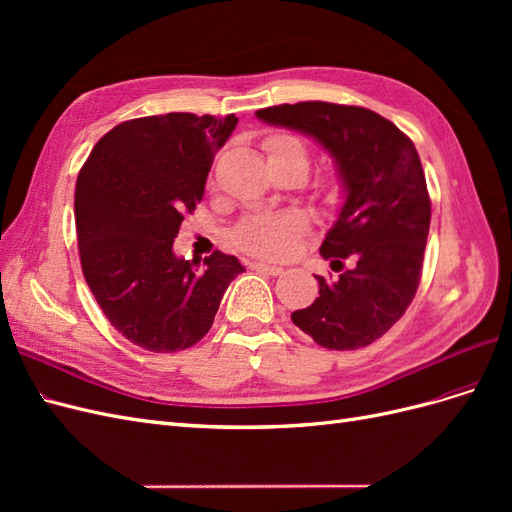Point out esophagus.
Here are the masks:
<instances>
[{
    "mask_svg": "<svg viewBox=\"0 0 512 512\" xmlns=\"http://www.w3.org/2000/svg\"><path fill=\"white\" fill-rule=\"evenodd\" d=\"M252 269L262 271V273H269V275H273V277H277V275H282V273H284V269H282V267H277V265H267V262H252Z\"/></svg>",
    "mask_w": 512,
    "mask_h": 512,
    "instance_id": "esophagus-1",
    "label": "esophagus"
}]
</instances>
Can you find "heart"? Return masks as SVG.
<instances>
[{"mask_svg": "<svg viewBox=\"0 0 512 512\" xmlns=\"http://www.w3.org/2000/svg\"><path fill=\"white\" fill-rule=\"evenodd\" d=\"M262 147H265L271 168H297L301 177L307 173L309 149L301 138L292 134H273ZM299 230L301 222L294 215H250L235 228L232 239L243 252L282 258L292 250Z\"/></svg>", "mask_w": 512, "mask_h": 512, "instance_id": "heart-1", "label": "heart"}]
</instances>
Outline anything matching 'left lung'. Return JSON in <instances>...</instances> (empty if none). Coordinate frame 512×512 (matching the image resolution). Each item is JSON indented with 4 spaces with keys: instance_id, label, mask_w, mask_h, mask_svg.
<instances>
[{
    "instance_id": "8db88e82",
    "label": "left lung",
    "mask_w": 512,
    "mask_h": 512,
    "mask_svg": "<svg viewBox=\"0 0 512 512\" xmlns=\"http://www.w3.org/2000/svg\"><path fill=\"white\" fill-rule=\"evenodd\" d=\"M256 115L314 136L346 188L320 245L322 258L342 273L337 280L316 275L320 297L290 318L322 348H365L406 314L421 282L431 200L416 147L393 121L363 106L297 102Z\"/></svg>"
}]
</instances>
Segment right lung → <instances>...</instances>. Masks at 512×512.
Instances as JSON below:
<instances>
[{"label":"right lung","instance_id":"obj_1","mask_svg":"<svg viewBox=\"0 0 512 512\" xmlns=\"http://www.w3.org/2000/svg\"><path fill=\"white\" fill-rule=\"evenodd\" d=\"M235 115L166 113L106 132L83 164L74 192L76 241L85 282L102 314L132 344L177 352L207 335L228 284L243 273L235 256L177 258L185 213L203 200Z\"/></svg>","mask_w":512,"mask_h":512}]
</instances>
